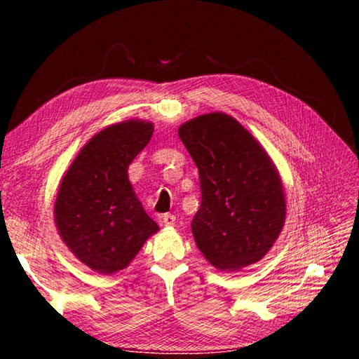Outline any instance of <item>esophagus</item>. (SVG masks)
Listing matches in <instances>:
<instances>
[{
    "instance_id": "obj_1",
    "label": "esophagus",
    "mask_w": 359,
    "mask_h": 359,
    "mask_svg": "<svg viewBox=\"0 0 359 359\" xmlns=\"http://www.w3.org/2000/svg\"><path fill=\"white\" fill-rule=\"evenodd\" d=\"M175 220H177V217L173 214H165V215H163V219H161V223L168 226V227H170V226L175 224Z\"/></svg>"
}]
</instances>
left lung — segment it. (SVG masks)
I'll list each match as a JSON object with an SVG mask.
<instances>
[{
    "label": "left lung",
    "mask_w": 359,
    "mask_h": 359,
    "mask_svg": "<svg viewBox=\"0 0 359 359\" xmlns=\"http://www.w3.org/2000/svg\"><path fill=\"white\" fill-rule=\"evenodd\" d=\"M196 163L202 202L191 222L198 248L222 271L262 259L283 229L286 198L265 148L224 112L199 115L178 128Z\"/></svg>",
    "instance_id": "obj_1"
}]
</instances>
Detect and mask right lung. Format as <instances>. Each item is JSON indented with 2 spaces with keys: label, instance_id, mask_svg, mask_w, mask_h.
I'll list each match as a JSON object with an SVG mask.
<instances>
[{
  "label": "right lung",
  "instance_id": "1",
  "mask_svg": "<svg viewBox=\"0 0 359 359\" xmlns=\"http://www.w3.org/2000/svg\"><path fill=\"white\" fill-rule=\"evenodd\" d=\"M154 132L144 119L107 126L94 135L64 173L53 206L61 240L76 259L111 276L130 265L158 224L128 181V166Z\"/></svg>",
  "mask_w": 359,
  "mask_h": 359
}]
</instances>
